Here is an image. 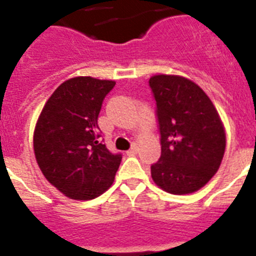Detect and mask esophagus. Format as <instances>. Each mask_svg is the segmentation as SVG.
Instances as JSON below:
<instances>
[{"label":"esophagus","mask_w":256,"mask_h":256,"mask_svg":"<svg viewBox=\"0 0 256 256\" xmlns=\"http://www.w3.org/2000/svg\"><path fill=\"white\" fill-rule=\"evenodd\" d=\"M137 152H138V148H137V144H133L132 148H130V150L126 151V155H128V156H134V155H137Z\"/></svg>","instance_id":"esophagus-1"}]
</instances>
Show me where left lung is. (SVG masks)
Here are the masks:
<instances>
[{
	"label": "left lung",
	"mask_w": 256,
	"mask_h": 256,
	"mask_svg": "<svg viewBox=\"0 0 256 256\" xmlns=\"http://www.w3.org/2000/svg\"><path fill=\"white\" fill-rule=\"evenodd\" d=\"M156 100L162 156L151 165L155 184L173 195L204 187L218 172L226 151L222 119L202 88L172 74L150 78Z\"/></svg>",
	"instance_id": "left-lung-1"
}]
</instances>
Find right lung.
Masks as SVG:
<instances>
[{
  "label": "right lung",
  "instance_id": "add662e5",
  "mask_svg": "<svg viewBox=\"0 0 256 256\" xmlns=\"http://www.w3.org/2000/svg\"><path fill=\"white\" fill-rule=\"evenodd\" d=\"M115 80L74 76L44 104L33 134L37 164L44 178L73 200H92L114 182L122 162L100 141L102 101Z\"/></svg>",
  "mask_w": 256,
  "mask_h": 256
}]
</instances>
